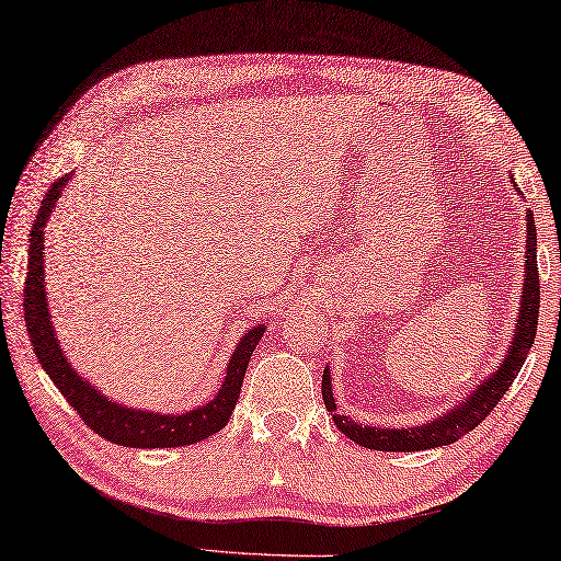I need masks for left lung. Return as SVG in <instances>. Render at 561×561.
<instances>
[{
  "label": "left lung",
  "instance_id": "8db88e82",
  "mask_svg": "<svg viewBox=\"0 0 561 561\" xmlns=\"http://www.w3.org/2000/svg\"><path fill=\"white\" fill-rule=\"evenodd\" d=\"M527 263H525V286H522V300H519V316L514 323V337L507 355L502 357L488 380H482L477 388L467 394V398L447 410L445 415L425 422L417 427H370V425H357L355 420L347 415H337L335 398H333V385H330V367L323 370V402L337 430L345 437H351L353 443L363 445L367 449H380V453H417V449L430 447H443L453 445L457 439L465 437L467 433L480 425V422L490 415L494 405L504 398V392L510 390V385L517 378L522 365H525L529 347L535 343L537 323H539V273H537V228L535 216L527 214Z\"/></svg>",
  "mask_w": 561,
  "mask_h": 561
}]
</instances>
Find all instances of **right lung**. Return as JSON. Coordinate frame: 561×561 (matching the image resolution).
<instances>
[{"instance_id": "add662e5", "label": "right lung", "mask_w": 561, "mask_h": 561, "mask_svg": "<svg viewBox=\"0 0 561 561\" xmlns=\"http://www.w3.org/2000/svg\"><path fill=\"white\" fill-rule=\"evenodd\" d=\"M69 179L71 173L51 183L30 233V263H26L24 283V323L26 330H30L36 360L42 363L44 373L57 385L69 405L79 412V417L96 435L108 439V443L136 449L183 447L220 433L236 408L248 360H251L255 345L263 337L265 325L245 330L241 341H238L231 360H228L224 382H220L214 400L188 412H179V415H161V412L151 410L124 408L122 402L106 398L87 378H81L67 360V355H64L57 335H54V323L47 306V288H44V241H47L44 238V226L49 224L51 210L61 198V191L69 183Z\"/></svg>"}]
</instances>
